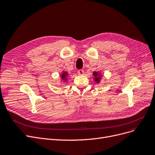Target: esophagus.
<instances>
[{"instance_id": "obj_1", "label": "esophagus", "mask_w": 155, "mask_h": 155, "mask_svg": "<svg viewBox=\"0 0 155 155\" xmlns=\"http://www.w3.org/2000/svg\"><path fill=\"white\" fill-rule=\"evenodd\" d=\"M77 73H78V75H83L85 72L82 70H78Z\"/></svg>"}]
</instances>
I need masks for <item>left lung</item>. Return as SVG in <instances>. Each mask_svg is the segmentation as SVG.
<instances>
[{
    "instance_id": "left-lung-1",
    "label": "left lung",
    "mask_w": 155,
    "mask_h": 155,
    "mask_svg": "<svg viewBox=\"0 0 155 155\" xmlns=\"http://www.w3.org/2000/svg\"><path fill=\"white\" fill-rule=\"evenodd\" d=\"M93 74H94V77H95V78H94V80H95L96 82L98 83L99 82V80H100V77L99 76V73H98L97 72H94Z\"/></svg>"
}]
</instances>
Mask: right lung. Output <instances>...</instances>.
Returning <instances> with one entry per match:
<instances>
[{"label":"right lung","instance_id":"right-lung-1","mask_svg":"<svg viewBox=\"0 0 155 155\" xmlns=\"http://www.w3.org/2000/svg\"><path fill=\"white\" fill-rule=\"evenodd\" d=\"M66 76H67L66 72H63V73H62V75H61V78H62V79L66 80Z\"/></svg>","mask_w":155,"mask_h":155}]
</instances>
